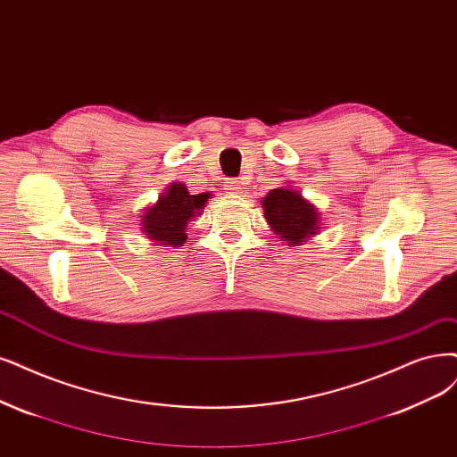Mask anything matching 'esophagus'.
<instances>
[{"mask_svg":"<svg viewBox=\"0 0 457 457\" xmlns=\"http://www.w3.org/2000/svg\"><path fill=\"white\" fill-rule=\"evenodd\" d=\"M228 190H229L231 194H241V192H243V186H241L239 180H229V182H228Z\"/></svg>","mask_w":457,"mask_h":457,"instance_id":"esophagus-1","label":"esophagus"}]
</instances>
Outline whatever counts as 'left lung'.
Listing matches in <instances>:
<instances>
[{"label": "left lung", "mask_w": 457, "mask_h": 457, "mask_svg": "<svg viewBox=\"0 0 457 457\" xmlns=\"http://www.w3.org/2000/svg\"><path fill=\"white\" fill-rule=\"evenodd\" d=\"M269 228L288 246H299L320 231V212L299 192L275 188L262 199Z\"/></svg>", "instance_id": "8db88e82"}]
</instances>
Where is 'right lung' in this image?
Listing matches in <instances>:
<instances>
[{
  "label": "right lung",
  "mask_w": 457,
  "mask_h": 457,
  "mask_svg": "<svg viewBox=\"0 0 457 457\" xmlns=\"http://www.w3.org/2000/svg\"><path fill=\"white\" fill-rule=\"evenodd\" d=\"M211 194L192 195L180 182H171L165 194L152 205L141 220L143 233L152 243L167 245V246H182L186 241V228L192 222V218L201 214Z\"/></svg>",
  "instance_id": "add662e5"
}]
</instances>
